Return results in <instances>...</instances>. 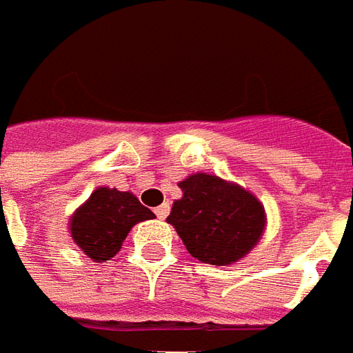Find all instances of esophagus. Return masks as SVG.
Returning <instances> with one entry per match:
<instances>
[{
  "label": "esophagus",
  "instance_id": "1",
  "mask_svg": "<svg viewBox=\"0 0 353 353\" xmlns=\"http://www.w3.org/2000/svg\"><path fill=\"white\" fill-rule=\"evenodd\" d=\"M168 212H170V205H160V207L154 208V214H157L160 220H164L168 216Z\"/></svg>",
  "mask_w": 353,
  "mask_h": 353
}]
</instances>
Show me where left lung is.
<instances>
[{"instance_id": "left-lung-1", "label": "left lung", "mask_w": 353, "mask_h": 353, "mask_svg": "<svg viewBox=\"0 0 353 353\" xmlns=\"http://www.w3.org/2000/svg\"><path fill=\"white\" fill-rule=\"evenodd\" d=\"M179 187L183 196L174 203L168 222L193 257L226 267L257 245L267 214L253 193L212 174L187 176Z\"/></svg>"}]
</instances>
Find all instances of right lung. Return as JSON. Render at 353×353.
Here are the masks:
<instances>
[{
	"instance_id": "obj_1",
	"label": "right lung",
	"mask_w": 353,
	"mask_h": 353,
	"mask_svg": "<svg viewBox=\"0 0 353 353\" xmlns=\"http://www.w3.org/2000/svg\"><path fill=\"white\" fill-rule=\"evenodd\" d=\"M154 212L143 207L133 193L98 187L69 220L71 237L94 263L116 257L131 228L152 220Z\"/></svg>"
}]
</instances>
